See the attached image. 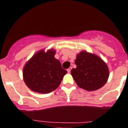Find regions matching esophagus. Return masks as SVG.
<instances>
[{"label":"esophagus","mask_w":128,"mask_h":128,"mask_svg":"<svg viewBox=\"0 0 128 128\" xmlns=\"http://www.w3.org/2000/svg\"><path fill=\"white\" fill-rule=\"evenodd\" d=\"M71 70H72V68H71V67H70V68H69V69H68V70H67V71H68V72H69V73H70V72H71Z\"/></svg>","instance_id":"1"}]
</instances>
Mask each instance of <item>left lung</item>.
I'll use <instances>...</instances> for the list:
<instances>
[{"instance_id": "8db88e82", "label": "left lung", "mask_w": 128, "mask_h": 128, "mask_svg": "<svg viewBox=\"0 0 128 128\" xmlns=\"http://www.w3.org/2000/svg\"><path fill=\"white\" fill-rule=\"evenodd\" d=\"M76 68L71 73L80 88L95 91L106 83L109 71L106 63L96 55L82 51L75 60Z\"/></svg>"}]
</instances>
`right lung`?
<instances>
[{"mask_svg":"<svg viewBox=\"0 0 128 128\" xmlns=\"http://www.w3.org/2000/svg\"><path fill=\"white\" fill-rule=\"evenodd\" d=\"M56 50H42L36 53L23 68L24 83L32 91L48 94L58 88L66 70L54 57Z\"/></svg>","mask_w":128,"mask_h":128,"instance_id":"right-lung-1","label":"right lung"}]
</instances>
